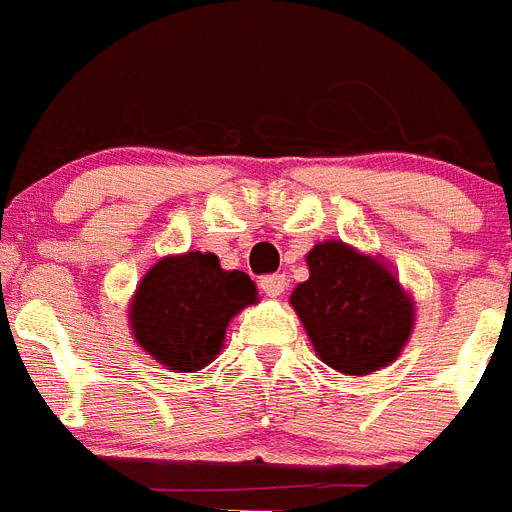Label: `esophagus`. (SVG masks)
Instances as JSON below:
<instances>
[{
    "label": "esophagus",
    "mask_w": 512,
    "mask_h": 512,
    "mask_svg": "<svg viewBox=\"0 0 512 512\" xmlns=\"http://www.w3.org/2000/svg\"><path fill=\"white\" fill-rule=\"evenodd\" d=\"M261 290H264L266 295H272V298H277V295L285 293V287H287V280H285V274H264L259 280Z\"/></svg>",
    "instance_id": "esophagus-1"
}]
</instances>
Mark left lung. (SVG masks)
<instances>
[{"instance_id":"1","label":"left lung","mask_w":512,"mask_h":512,"mask_svg":"<svg viewBox=\"0 0 512 512\" xmlns=\"http://www.w3.org/2000/svg\"><path fill=\"white\" fill-rule=\"evenodd\" d=\"M308 280L290 303L316 353L342 374H369L398 358L413 329V303L377 259L340 240L308 253Z\"/></svg>"}]
</instances>
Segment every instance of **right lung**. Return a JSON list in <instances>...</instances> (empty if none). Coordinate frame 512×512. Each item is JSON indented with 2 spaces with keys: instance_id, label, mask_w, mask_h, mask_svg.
Wrapping results in <instances>:
<instances>
[{
  "instance_id": "obj_1",
  "label": "right lung",
  "mask_w": 512,
  "mask_h": 512,
  "mask_svg": "<svg viewBox=\"0 0 512 512\" xmlns=\"http://www.w3.org/2000/svg\"><path fill=\"white\" fill-rule=\"evenodd\" d=\"M256 303L246 272H225L214 253L190 251L154 264L130 306L133 335L149 356L175 371H198L222 348L240 308Z\"/></svg>"
}]
</instances>
